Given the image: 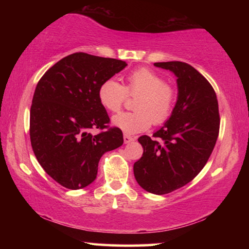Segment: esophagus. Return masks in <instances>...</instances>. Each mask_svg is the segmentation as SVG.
I'll list each match as a JSON object with an SVG mask.
<instances>
[{"label": "esophagus", "instance_id": "obj_1", "mask_svg": "<svg viewBox=\"0 0 249 249\" xmlns=\"http://www.w3.org/2000/svg\"><path fill=\"white\" fill-rule=\"evenodd\" d=\"M134 141H135V137L130 136V135H127V134L124 135V142H125V144H129V142H132Z\"/></svg>", "mask_w": 249, "mask_h": 249}]
</instances>
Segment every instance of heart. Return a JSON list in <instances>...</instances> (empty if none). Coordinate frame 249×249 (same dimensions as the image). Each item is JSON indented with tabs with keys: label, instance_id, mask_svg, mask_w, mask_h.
Segmentation results:
<instances>
[{
	"label": "heart",
	"instance_id": "b5f03b06",
	"mask_svg": "<svg viewBox=\"0 0 249 249\" xmlns=\"http://www.w3.org/2000/svg\"><path fill=\"white\" fill-rule=\"evenodd\" d=\"M137 96L135 112H123L113 117V124L127 134L144 132L151 124L161 125L170 119L177 91L165 78L148 68H138L126 75L125 86L107 79L99 88L98 96L107 111L116 113L127 96Z\"/></svg>",
	"mask_w": 249,
	"mask_h": 249
}]
</instances>
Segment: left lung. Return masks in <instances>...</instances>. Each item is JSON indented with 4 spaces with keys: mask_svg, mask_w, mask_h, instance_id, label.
Masks as SVG:
<instances>
[{
    "mask_svg": "<svg viewBox=\"0 0 249 249\" xmlns=\"http://www.w3.org/2000/svg\"><path fill=\"white\" fill-rule=\"evenodd\" d=\"M154 65L177 75L179 94L166 124L151 137L138 138L144 153L134 163V175L144 190L166 195L203 169L220 132V112L213 87L192 66L181 61Z\"/></svg>",
    "mask_w": 249,
    "mask_h": 249,
    "instance_id": "1",
    "label": "left lung"
}]
</instances>
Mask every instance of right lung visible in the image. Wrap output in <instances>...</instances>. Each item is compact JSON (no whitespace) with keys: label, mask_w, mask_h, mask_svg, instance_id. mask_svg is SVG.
<instances>
[{"label":"right lung","mask_w":249,"mask_h":249,"mask_svg":"<svg viewBox=\"0 0 249 249\" xmlns=\"http://www.w3.org/2000/svg\"><path fill=\"white\" fill-rule=\"evenodd\" d=\"M127 66L123 60L74 53L46 71L34 92L29 136L39 165L62 187L93 182L102 156L123 145V133L109 127L99 88ZM98 128L95 135L90 129Z\"/></svg>","instance_id":"right-lung-1"}]
</instances>
